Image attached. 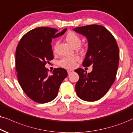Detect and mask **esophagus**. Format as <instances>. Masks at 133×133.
Segmentation results:
<instances>
[{"label":"esophagus","instance_id":"34e87169","mask_svg":"<svg viewBox=\"0 0 133 133\" xmlns=\"http://www.w3.org/2000/svg\"><path fill=\"white\" fill-rule=\"evenodd\" d=\"M74 72L73 70H68V73L69 75V74H70L71 73H72V72Z\"/></svg>","mask_w":133,"mask_h":133}]
</instances>
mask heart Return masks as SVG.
Returning a JSON list of instances; mask_svg holds the SVG:
<instances>
[{"label": "heart", "mask_w": 133, "mask_h": 133, "mask_svg": "<svg viewBox=\"0 0 133 133\" xmlns=\"http://www.w3.org/2000/svg\"><path fill=\"white\" fill-rule=\"evenodd\" d=\"M66 41L72 45V47H78L81 43V38L77 33L74 31H69L65 36ZM56 44L54 46V49H56ZM79 57L77 55H73L70 56H65L61 58L58 62L59 66L65 69H72L75 67L77 61H78Z\"/></svg>", "instance_id": "obj_1"}]
</instances>
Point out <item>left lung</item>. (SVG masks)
I'll list each match as a JSON object with an SVG mask.
<instances>
[{"instance_id":"left-lung-1","label":"left lung","mask_w":133,"mask_h":133,"mask_svg":"<svg viewBox=\"0 0 133 133\" xmlns=\"http://www.w3.org/2000/svg\"><path fill=\"white\" fill-rule=\"evenodd\" d=\"M74 31L86 36L88 49L83 62V66H92L90 73L78 68L79 75L75 84L79 98L94 102L102 98L116 79L119 61V50L112 35L102 25L94 24L76 27Z\"/></svg>"}]
</instances>
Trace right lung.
<instances>
[{"label":"right lung","mask_w":133,"mask_h":133,"mask_svg":"<svg viewBox=\"0 0 133 133\" xmlns=\"http://www.w3.org/2000/svg\"><path fill=\"white\" fill-rule=\"evenodd\" d=\"M67 30L57 33L56 28L38 27L31 30L21 39L16 51L17 79L26 95L39 103L50 102L57 96L62 81L68 76L63 68L55 69L51 75L46 63L54 59L51 45L53 38Z\"/></svg>","instance_id":"1"}]
</instances>
